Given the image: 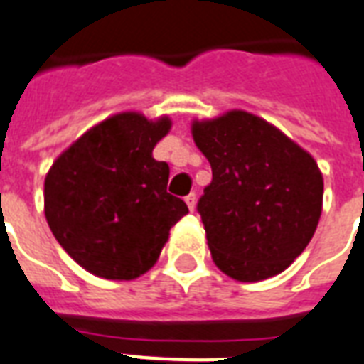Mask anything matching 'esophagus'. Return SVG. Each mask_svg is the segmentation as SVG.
<instances>
[{"instance_id": "obj_1", "label": "esophagus", "mask_w": 364, "mask_h": 364, "mask_svg": "<svg viewBox=\"0 0 364 364\" xmlns=\"http://www.w3.org/2000/svg\"><path fill=\"white\" fill-rule=\"evenodd\" d=\"M185 202H187V206L191 212H194V210H196V194L194 193L187 194V196H185Z\"/></svg>"}]
</instances>
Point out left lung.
Segmentation results:
<instances>
[{"label": "left lung", "instance_id": "1", "mask_svg": "<svg viewBox=\"0 0 364 364\" xmlns=\"http://www.w3.org/2000/svg\"><path fill=\"white\" fill-rule=\"evenodd\" d=\"M191 133L212 166L198 212L213 263L240 282L282 273L307 248L323 212L315 158L246 110L193 120Z\"/></svg>", "mask_w": 364, "mask_h": 364}]
</instances>
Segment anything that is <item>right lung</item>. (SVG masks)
Returning a JSON list of instances; mask_svg holds the SVG:
<instances>
[{
    "label": "right lung",
    "mask_w": 364,
    "mask_h": 364,
    "mask_svg": "<svg viewBox=\"0 0 364 364\" xmlns=\"http://www.w3.org/2000/svg\"><path fill=\"white\" fill-rule=\"evenodd\" d=\"M171 129L127 110L108 116L53 162L43 212L57 242L95 277L133 281L158 262L187 204L168 188L170 166L152 151Z\"/></svg>",
    "instance_id": "obj_1"
}]
</instances>
